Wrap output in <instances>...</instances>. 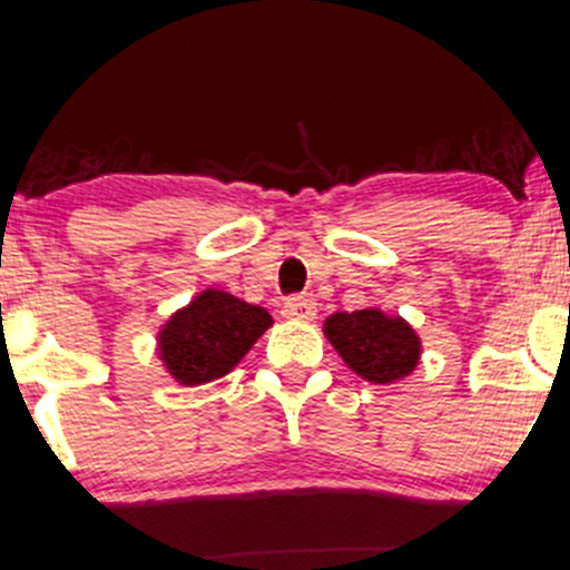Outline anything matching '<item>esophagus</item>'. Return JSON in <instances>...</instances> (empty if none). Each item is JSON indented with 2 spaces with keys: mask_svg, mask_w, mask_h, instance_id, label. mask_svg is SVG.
I'll return each mask as SVG.
<instances>
[{
  "mask_svg": "<svg viewBox=\"0 0 570 570\" xmlns=\"http://www.w3.org/2000/svg\"><path fill=\"white\" fill-rule=\"evenodd\" d=\"M281 314L286 320H295V322H311L316 316V303L311 297L297 295V297H286L284 305H281Z\"/></svg>",
  "mask_w": 570,
  "mask_h": 570,
  "instance_id": "obj_1",
  "label": "esophagus"
}]
</instances>
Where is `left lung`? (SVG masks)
Here are the masks:
<instances>
[{"label":"left lung","mask_w":570,"mask_h":570,"mask_svg":"<svg viewBox=\"0 0 570 570\" xmlns=\"http://www.w3.org/2000/svg\"><path fill=\"white\" fill-rule=\"evenodd\" d=\"M327 341L344 363L374 385L401 380L421 357V338L401 316H385L380 308L333 314L325 322Z\"/></svg>","instance_id":"obj_1"}]
</instances>
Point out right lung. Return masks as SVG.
<instances>
[{
  "label": "right lung",
  "instance_id": "obj_1",
  "mask_svg": "<svg viewBox=\"0 0 570 570\" xmlns=\"http://www.w3.org/2000/svg\"><path fill=\"white\" fill-rule=\"evenodd\" d=\"M269 325L273 316L259 305L207 289L164 325L160 361L183 385H205L229 374Z\"/></svg>",
  "mask_w": 570,
  "mask_h": 570
}]
</instances>
